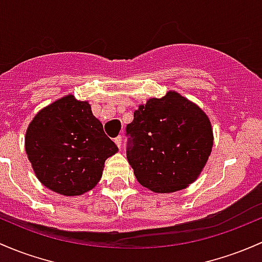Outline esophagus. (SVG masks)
<instances>
[{"mask_svg": "<svg viewBox=\"0 0 262 262\" xmlns=\"http://www.w3.org/2000/svg\"><path fill=\"white\" fill-rule=\"evenodd\" d=\"M122 142H123L122 137H117V138L114 139V143L118 145V148H119V149H120V147H122Z\"/></svg>", "mask_w": 262, "mask_h": 262, "instance_id": "1", "label": "esophagus"}]
</instances>
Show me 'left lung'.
I'll use <instances>...</instances> for the list:
<instances>
[{
    "label": "left lung",
    "instance_id": "1",
    "mask_svg": "<svg viewBox=\"0 0 262 262\" xmlns=\"http://www.w3.org/2000/svg\"><path fill=\"white\" fill-rule=\"evenodd\" d=\"M126 134L132 138L126 158L134 176L156 193H172L193 183L213 147L207 114L172 90L139 105Z\"/></svg>",
    "mask_w": 262,
    "mask_h": 262
}]
</instances>
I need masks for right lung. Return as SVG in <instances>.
<instances>
[{"mask_svg": "<svg viewBox=\"0 0 262 262\" xmlns=\"http://www.w3.org/2000/svg\"><path fill=\"white\" fill-rule=\"evenodd\" d=\"M25 150L46 188L74 197L94 188L118 147L105 136L90 104L69 94L37 112L27 126Z\"/></svg>", "mask_w": 262, "mask_h": 262, "instance_id": "obj_1", "label": "right lung"}]
</instances>
